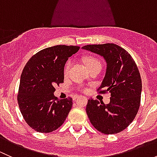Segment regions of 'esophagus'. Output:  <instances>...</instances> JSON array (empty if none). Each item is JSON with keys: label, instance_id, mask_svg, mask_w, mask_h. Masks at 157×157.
Wrapping results in <instances>:
<instances>
[{"label": "esophagus", "instance_id": "esophagus-1", "mask_svg": "<svg viewBox=\"0 0 157 157\" xmlns=\"http://www.w3.org/2000/svg\"><path fill=\"white\" fill-rule=\"evenodd\" d=\"M78 97H79V96H77V95H76V96L74 97V99H77Z\"/></svg>", "mask_w": 157, "mask_h": 157}]
</instances>
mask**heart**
Instances as JSON below:
<instances>
[{
    "instance_id": "obj_1",
    "label": "heart",
    "mask_w": 157,
    "mask_h": 157,
    "mask_svg": "<svg viewBox=\"0 0 157 157\" xmlns=\"http://www.w3.org/2000/svg\"><path fill=\"white\" fill-rule=\"evenodd\" d=\"M83 61L84 62V64L87 66L89 69L91 71L92 69L95 68V67H102V64H101V61H99V59H98L97 58L94 56H86L83 58ZM71 65H72V62H71V60L67 61V63L65 64L64 67V75L68 74L70 69H71Z\"/></svg>"
}]
</instances>
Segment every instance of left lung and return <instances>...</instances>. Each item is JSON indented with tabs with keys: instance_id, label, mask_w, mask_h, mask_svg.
I'll use <instances>...</instances> for the list:
<instances>
[{
	"instance_id": "left-lung-1",
	"label": "left lung",
	"mask_w": 157,
	"mask_h": 157,
	"mask_svg": "<svg viewBox=\"0 0 157 157\" xmlns=\"http://www.w3.org/2000/svg\"><path fill=\"white\" fill-rule=\"evenodd\" d=\"M82 48L105 58L106 72L97 91L111 94L106 105L89 99L86 109L89 119L99 132H121L132 122L140 107L142 82L137 64L127 51L115 44L87 45Z\"/></svg>"
}]
</instances>
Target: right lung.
<instances>
[{
    "label": "right lung",
    "mask_w": 157,
    "mask_h": 157,
    "mask_svg": "<svg viewBox=\"0 0 157 157\" xmlns=\"http://www.w3.org/2000/svg\"><path fill=\"white\" fill-rule=\"evenodd\" d=\"M80 49L55 45L42 49L28 61L20 77L17 101L28 125L40 133L61 127L72 108V98L58 99L55 86L64 83V67L69 57Z\"/></svg>",
    "instance_id": "right-lung-1"
}]
</instances>
